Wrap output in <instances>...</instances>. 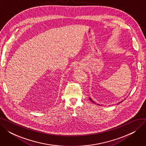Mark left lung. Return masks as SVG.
Masks as SVG:
<instances>
[{"instance_id": "left-lung-1", "label": "left lung", "mask_w": 146, "mask_h": 146, "mask_svg": "<svg viewBox=\"0 0 146 146\" xmlns=\"http://www.w3.org/2000/svg\"><path fill=\"white\" fill-rule=\"evenodd\" d=\"M89 99H90V101H92V102H93V101H92V99H90V98H89ZM122 102V101H121V102Z\"/></svg>"}]
</instances>
